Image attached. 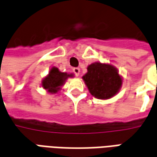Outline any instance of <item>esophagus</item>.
Listing matches in <instances>:
<instances>
[{
  "label": "esophagus",
  "mask_w": 157,
  "mask_h": 157,
  "mask_svg": "<svg viewBox=\"0 0 157 157\" xmlns=\"http://www.w3.org/2000/svg\"><path fill=\"white\" fill-rule=\"evenodd\" d=\"M73 73H75L76 76H79V73H80V69L78 67H74L73 69Z\"/></svg>",
  "instance_id": "obj_1"
}]
</instances>
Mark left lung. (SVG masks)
<instances>
[{
    "instance_id": "left-lung-1",
    "label": "left lung",
    "mask_w": 157,
    "mask_h": 157,
    "mask_svg": "<svg viewBox=\"0 0 157 157\" xmlns=\"http://www.w3.org/2000/svg\"><path fill=\"white\" fill-rule=\"evenodd\" d=\"M87 70L83 79L90 94L95 98L110 99L119 91L123 80L115 67L94 63L88 67Z\"/></svg>"
}]
</instances>
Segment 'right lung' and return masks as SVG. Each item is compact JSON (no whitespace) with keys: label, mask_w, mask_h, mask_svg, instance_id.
<instances>
[{"label":"right lung","mask_w":157,"mask_h":157,"mask_svg":"<svg viewBox=\"0 0 157 157\" xmlns=\"http://www.w3.org/2000/svg\"><path fill=\"white\" fill-rule=\"evenodd\" d=\"M73 74L67 73H62L56 67H52L49 74L42 81V86L45 90H47L49 93L56 94L61 90L65 81L68 77H73Z\"/></svg>","instance_id":"add662e5"}]
</instances>
